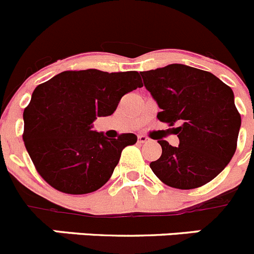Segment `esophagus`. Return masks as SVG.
I'll return each mask as SVG.
<instances>
[{"instance_id": "obj_1", "label": "esophagus", "mask_w": 254, "mask_h": 254, "mask_svg": "<svg viewBox=\"0 0 254 254\" xmlns=\"http://www.w3.org/2000/svg\"><path fill=\"white\" fill-rule=\"evenodd\" d=\"M138 141L139 143H146V141H149V138L146 136V135L140 134V135H138Z\"/></svg>"}]
</instances>
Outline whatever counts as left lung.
I'll return each mask as SVG.
<instances>
[{
    "mask_svg": "<svg viewBox=\"0 0 254 254\" xmlns=\"http://www.w3.org/2000/svg\"><path fill=\"white\" fill-rule=\"evenodd\" d=\"M144 86L160 108L158 119L178 134L179 145L158 140L162 155L150 163L167 186L193 189L214 179L233 158L241 115L229 86L208 71L183 64L140 72Z\"/></svg>",
    "mask_w": 254,
    "mask_h": 254,
    "instance_id": "obj_1",
    "label": "left lung"
}]
</instances>
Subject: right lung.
Wrapping results in <instances>:
<instances>
[{
    "instance_id": "1",
    "label": "right lung",
    "mask_w": 254,
    "mask_h": 254,
    "mask_svg": "<svg viewBox=\"0 0 254 254\" xmlns=\"http://www.w3.org/2000/svg\"><path fill=\"white\" fill-rule=\"evenodd\" d=\"M141 86L138 71L89 68L64 71L34 90L23 111V141L50 186L67 194H86L110 179L123 149L138 138L122 134L108 139L92 130V123L111 115L125 94Z\"/></svg>"
}]
</instances>
